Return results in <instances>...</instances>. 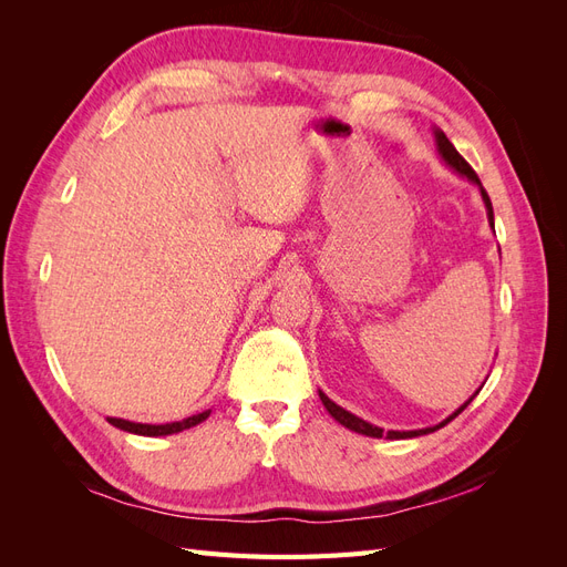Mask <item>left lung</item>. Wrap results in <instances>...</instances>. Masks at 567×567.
<instances>
[{"mask_svg": "<svg viewBox=\"0 0 567 567\" xmlns=\"http://www.w3.org/2000/svg\"><path fill=\"white\" fill-rule=\"evenodd\" d=\"M433 134H435V146H437V153H440V158L447 163L454 173H458L461 177H466L471 184H475L477 188H480V196H483V200H485V208H487V221H489V227L494 229V210H492V200H489V196H487V192L483 188V184H480V179H477V175L473 173V167L461 158V153L454 148V144L447 140V134H444L442 130H437V127H433ZM485 385V383H483ZM483 385H480L471 398L463 402L454 414H450L447 419L444 421H440L437 425H431V427H419V431H383V427H379V425H373V423H369V421H364V419H359V416H354V414H350L348 409H342V406H338L333 400H329L326 398V394L319 390V400H321V404L326 406V411H329V414L340 423V425H346V427H350L352 433H359V435H367V437H385V440H409V437H421V435H427V433H435V431H440L442 425H447L450 421H454L463 409H466L471 402H473V398L475 394L483 390Z\"/></svg>", "mask_w": 567, "mask_h": 567, "instance_id": "1", "label": "left lung"}]
</instances>
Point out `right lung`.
<instances>
[{
	"label": "right lung",
	"mask_w": 567,
	"mask_h": 567,
	"mask_svg": "<svg viewBox=\"0 0 567 567\" xmlns=\"http://www.w3.org/2000/svg\"><path fill=\"white\" fill-rule=\"evenodd\" d=\"M210 416V409L208 411H200V414H194L188 419H182V421H173V423H161V425H153V423H134V421H125V419H113L109 416L106 421L115 427H120V431L125 433H134V435H144V437H161V435H175V433H182L186 431V427H194L198 423H203L205 419Z\"/></svg>",
	"instance_id": "add662e5"
}]
</instances>
